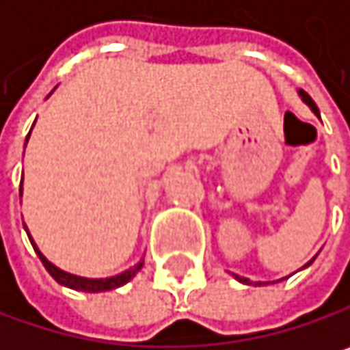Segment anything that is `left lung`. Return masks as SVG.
Here are the masks:
<instances>
[{"label": "left lung", "mask_w": 350, "mask_h": 350, "mask_svg": "<svg viewBox=\"0 0 350 350\" xmlns=\"http://www.w3.org/2000/svg\"><path fill=\"white\" fill-rule=\"evenodd\" d=\"M298 95L302 97V101H304L306 105H308V107H310V109H312V113H314L316 117H320V111H318V107H316L314 101L310 99V95H308V93H304V91H298ZM314 259H316V257H312V259H310V261H308V263H306L304 267H308V265H310V263H312ZM235 278H237V280H239L241 284H249V280H247V278H241V275H235ZM282 280H286V278H282ZM255 286H261V282H257Z\"/></svg>", "instance_id": "obj_1"}]
</instances>
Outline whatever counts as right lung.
<instances>
[{"label":"right lung","instance_id":"right-lung-1","mask_svg":"<svg viewBox=\"0 0 350 350\" xmlns=\"http://www.w3.org/2000/svg\"><path fill=\"white\" fill-rule=\"evenodd\" d=\"M32 127H34V125H32ZM28 139H30V133H28V137H26V144H28ZM20 196H22V184H20ZM24 227H26V225H24ZM28 237H30V233H28ZM30 241H32V247L36 249L40 261H42L44 267L48 269V273H50L60 286H66V288L77 290V292H91V294H97V292H109V290L121 288V286H125L129 280H133V275L144 267V259H142L139 263H135V265H131L129 269H125V271H121V273H117V275H111V278H83V275H75V273H68V271L56 267L52 261H48V259L42 255V251L36 247L32 237H30Z\"/></svg>","mask_w":350,"mask_h":350}]
</instances>
